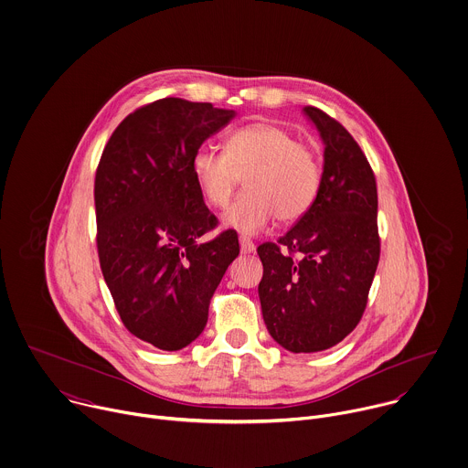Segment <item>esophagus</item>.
<instances>
[{
	"label": "esophagus",
	"mask_w": 468,
	"mask_h": 468,
	"mask_svg": "<svg viewBox=\"0 0 468 468\" xmlns=\"http://www.w3.org/2000/svg\"><path fill=\"white\" fill-rule=\"evenodd\" d=\"M239 247H241V252L243 254H250V252H254V243H252V239L250 238H247V236H241L239 238Z\"/></svg>",
	"instance_id": "esophagus-1"
}]
</instances>
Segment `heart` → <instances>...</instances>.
Returning a JSON list of instances; mask_svg holds the SVG:
<instances>
[{"label":"heart","mask_w":468,"mask_h":468,"mask_svg":"<svg viewBox=\"0 0 468 468\" xmlns=\"http://www.w3.org/2000/svg\"><path fill=\"white\" fill-rule=\"evenodd\" d=\"M192 172L205 201L225 208L245 176V190L225 212V225L254 234L276 216L296 221L316 201L324 170L318 154L298 143L291 132L271 122L236 128L225 150L201 146L192 157Z\"/></svg>","instance_id":"b5f03b06"}]
</instances>
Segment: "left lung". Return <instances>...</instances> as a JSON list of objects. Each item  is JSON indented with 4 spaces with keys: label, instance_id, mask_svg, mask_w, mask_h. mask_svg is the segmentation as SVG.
Instances as JSON below:
<instances>
[{
    "label": "left lung",
    "instance_id": "left-lung-1",
    "mask_svg": "<svg viewBox=\"0 0 468 468\" xmlns=\"http://www.w3.org/2000/svg\"><path fill=\"white\" fill-rule=\"evenodd\" d=\"M325 144L313 207L278 239L258 247V292L271 336L292 353L336 346L360 322L380 258L377 183L349 132L314 106L303 108Z\"/></svg>",
    "mask_w": 468,
    "mask_h": 468
}]
</instances>
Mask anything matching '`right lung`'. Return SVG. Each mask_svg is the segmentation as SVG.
I'll use <instances>...</instances> for the list:
<instances>
[{
	"mask_svg": "<svg viewBox=\"0 0 468 468\" xmlns=\"http://www.w3.org/2000/svg\"><path fill=\"white\" fill-rule=\"evenodd\" d=\"M234 112L161 99L130 113L110 137L95 176L101 269L126 329L177 351L207 325L208 305L239 254L238 234L218 227L192 157Z\"/></svg>",
	"mask_w": 468,
	"mask_h": 468,
	"instance_id": "add662e5",
	"label": "right lung"
}]
</instances>
